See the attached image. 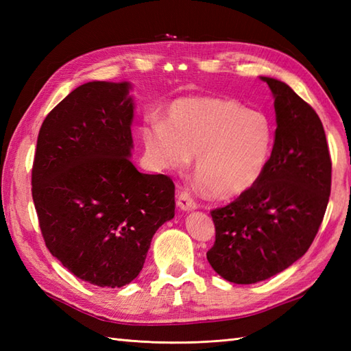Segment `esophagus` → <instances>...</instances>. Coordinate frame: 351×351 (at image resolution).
Returning a JSON list of instances; mask_svg holds the SVG:
<instances>
[{"instance_id": "34e87169", "label": "esophagus", "mask_w": 351, "mask_h": 351, "mask_svg": "<svg viewBox=\"0 0 351 351\" xmlns=\"http://www.w3.org/2000/svg\"><path fill=\"white\" fill-rule=\"evenodd\" d=\"M176 205L181 208L184 211H191V210H196L197 204L195 202V199L190 195L189 191H180L178 193V200H176Z\"/></svg>"}]
</instances>
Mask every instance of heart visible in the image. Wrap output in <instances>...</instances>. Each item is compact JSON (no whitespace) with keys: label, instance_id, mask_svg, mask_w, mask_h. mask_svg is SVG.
Instances as JSON below:
<instances>
[{"label":"heart","instance_id":"heart-1","mask_svg":"<svg viewBox=\"0 0 351 351\" xmlns=\"http://www.w3.org/2000/svg\"><path fill=\"white\" fill-rule=\"evenodd\" d=\"M149 155L161 167L182 170L196 156V175L214 197L250 190L270 160L273 126L256 110L217 96H184L170 104L166 123L143 130Z\"/></svg>","mask_w":351,"mask_h":351}]
</instances>
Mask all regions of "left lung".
I'll list each match as a JSON object with an SVG mask.
<instances>
[{
	"label": "left lung",
	"instance_id": "8db88e82",
	"mask_svg": "<svg viewBox=\"0 0 351 351\" xmlns=\"http://www.w3.org/2000/svg\"><path fill=\"white\" fill-rule=\"evenodd\" d=\"M271 88L276 137L267 167L250 190L211 217L215 241L208 263L241 285L285 270L311 247L324 217L332 160L315 110L288 84L261 77Z\"/></svg>",
	"mask_w": 351,
	"mask_h": 351
}]
</instances>
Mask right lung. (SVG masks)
<instances>
[{
  "mask_svg": "<svg viewBox=\"0 0 351 351\" xmlns=\"http://www.w3.org/2000/svg\"><path fill=\"white\" fill-rule=\"evenodd\" d=\"M128 83L92 81L40 126L32 195L52 256L81 280L121 288L143 268L152 237L175 215V184L130 161Z\"/></svg>",
  "mask_w": 351,
  "mask_h": 351,
  "instance_id": "obj_1",
  "label": "right lung"
}]
</instances>
